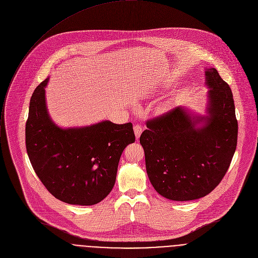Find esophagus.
Returning a JSON list of instances; mask_svg holds the SVG:
<instances>
[{
  "label": "esophagus",
  "mask_w": 258,
  "mask_h": 258,
  "mask_svg": "<svg viewBox=\"0 0 258 258\" xmlns=\"http://www.w3.org/2000/svg\"><path fill=\"white\" fill-rule=\"evenodd\" d=\"M134 131H135V134H136V138L139 139L141 134H142V132H143V127H142L141 124H135Z\"/></svg>",
  "instance_id": "34e87169"
}]
</instances>
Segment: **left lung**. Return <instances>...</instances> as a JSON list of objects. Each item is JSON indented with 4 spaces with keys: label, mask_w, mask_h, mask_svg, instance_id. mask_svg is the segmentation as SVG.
Segmentation results:
<instances>
[{
    "label": "left lung",
    "mask_w": 258,
    "mask_h": 258,
    "mask_svg": "<svg viewBox=\"0 0 258 258\" xmlns=\"http://www.w3.org/2000/svg\"><path fill=\"white\" fill-rule=\"evenodd\" d=\"M208 115L191 116L178 106L148 119L140 143L155 190L174 201L211 193L224 178L237 146L238 122L229 85L215 68L205 72ZM204 122L202 127H197Z\"/></svg>",
    "instance_id": "obj_1"
}]
</instances>
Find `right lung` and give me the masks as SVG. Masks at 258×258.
<instances>
[{
  "label": "right lung",
  "instance_id": "obj_1",
  "mask_svg": "<svg viewBox=\"0 0 258 258\" xmlns=\"http://www.w3.org/2000/svg\"><path fill=\"white\" fill-rule=\"evenodd\" d=\"M42 81L30 99L26 121V149L31 165L45 188L58 200L73 205H94L112 190L120 156L135 143L132 122L104 120L60 128L49 117Z\"/></svg>",
  "mask_w": 258,
  "mask_h": 258
}]
</instances>
